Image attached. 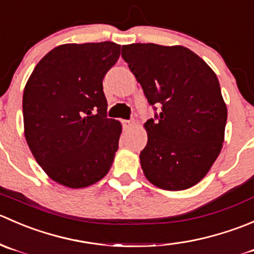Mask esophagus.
Instances as JSON below:
<instances>
[{"mask_svg":"<svg viewBox=\"0 0 254 254\" xmlns=\"http://www.w3.org/2000/svg\"><path fill=\"white\" fill-rule=\"evenodd\" d=\"M133 126H134V122L133 121H124L125 129H129V128H132Z\"/></svg>","mask_w":254,"mask_h":254,"instance_id":"1","label":"esophagus"}]
</instances>
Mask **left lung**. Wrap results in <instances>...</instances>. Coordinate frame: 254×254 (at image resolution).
Listing matches in <instances>:
<instances>
[{
  "label": "left lung",
  "mask_w": 254,
  "mask_h": 254,
  "mask_svg": "<svg viewBox=\"0 0 254 254\" xmlns=\"http://www.w3.org/2000/svg\"><path fill=\"white\" fill-rule=\"evenodd\" d=\"M122 58L149 105L160 106L155 120L144 124L148 142L139 159L145 178L170 191L194 187L211 169L225 140L227 107L217 76L183 45H122Z\"/></svg>",
  "instance_id": "1"
}]
</instances>
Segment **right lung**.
<instances>
[{
    "label": "right lung",
    "instance_id": "1",
    "mask_svg": "<svg viewBox=\"0 0 254 254\" xmlns=\"http://www.w3.org/2000/svg\"><path fill=\"white\" fill-rule=\"evenodd\" d=\"M114 42L63 44L36 65L23 92L24 137L58 184L80 189L109 173L122 126L107 119L102 80L116 64Z\"/></svg>",
    "mask_w": 254,
    "mask_h": 254
}]
</instances>
